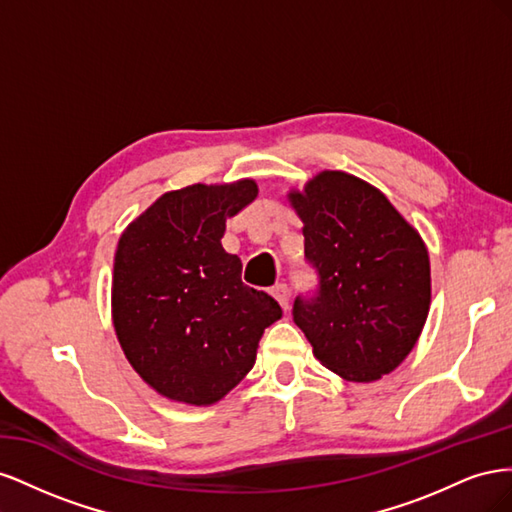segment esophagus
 <instances>
[{
    "mask_svg": "<svg viewBox=\"0 0 512 512\" xmlns=\"http://www.w3.org/2000/svg\"><path fill=\"white\" fill-rule=\"evenodd\" d=\"M271 294L275 297V301L280 303L284 309H288V301H290V290L286 284H275L271 288Z\"/></svg>",
    "mask_w": 512,
    "mask_h": 512,
    "instance_id": "34e87169",
    "label": "esophagus"
}]
</instances>
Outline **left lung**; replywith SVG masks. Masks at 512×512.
Instances as JSON below:
<instances>
[{"label": "left lung", "mask_w": 512, "mask_h": 512, "mask_svg": "<svg viewBox=\"0 0 512 512\" xmlns=\"http://www.w3.org/2000/svg\"><path fill=\"white\" fill-rule=\"evenodd\" d=\"M288 198L318 275L316 290L294 299V324L324 367L352 382L378 380L423 331L427 247L380 190L342 170H324Z\"/></svg>", "instance_id": "1"}]
</instances>
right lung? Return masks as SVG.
Wrapping results in <instances>:
<instances>
[{"instance_id":"add662e5","label":"right lung","mask_w":512,"mask_h":512,"mask_svg":"<svg viewBox=\"0 0 512 512\" xmlns=\"http://www.w3.org/2000/svg\"><path fill=\"white\" fill-rule=\"evenodd\" d=\"M252 179L188 185L160 196L123 232L113 273V322L130 365L160 395L220 401L254 367L282 307L245 286L222 247L226 220L256 198Z\"/></svg>"}]
</instances>
